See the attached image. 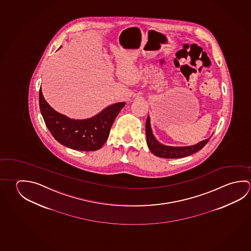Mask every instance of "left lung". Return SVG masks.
<instances>
[{
  "label": "left lung",
  "instance_id": "left-lung-1",
  "mask_svg": "<svg viewBox=\"0 0 251 251\" xmlns=\"http://www.w3.org/2000/svg\"><path fill=\"white\" fill-rule=\"evenodd\" d=\"M145 132H146L147 145L149 147L150 151L155 156L160 157V158H178L187 157L202 149V147L208 143V141L210 140V138H207L205 140L199 142L197 145H189V146H169V145H162L154 136L151 127L149 116L146 120Z\"/></svg>",
  "mask_w": 251,
  "mask_h": 251
}]
</instances>
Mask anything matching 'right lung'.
Masks as SVG:
<instances>
[{"label":"right lung","mask_w":251,"mask_h":251,"mask_svg":"<svg viewBox=\"0 0 251 251\" xmlns=\"http://www.w3.org/2000/svg\"><path fill=\"white\" fill-rule=\"evenodd\" d=\"M40 108L45 124L55 140L71 149L93 151L106 143L111 127L125 102L106 106L98 115L84 120L71 119L49 106L40 89Z\"/></svg>","instance_id":"add662e5"}]
</instances>
